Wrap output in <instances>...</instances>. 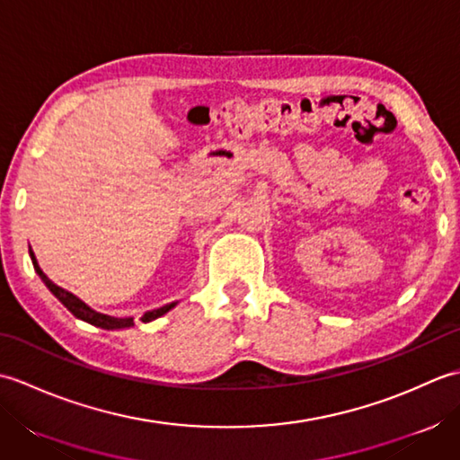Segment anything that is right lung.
Returning a JSON list of instances; mask_svg holds the SVG:
<instances>
[{
  "label": "right lung",
  "mask_w": 460,
  "mask_h": 460,
  "mask_svg": "<svg viewBox=\"0 0 460 460\" xmlns=\"http://www.w3.org/2000/svg\"><path fill=\"white\" fill-rule=\"evenodd\" d=\"M29 257H31L33 269H35L37 275L41 277V280L45 282V287H47L49 290H51L53 295L63 302L65 308H66L68 312H73V314H75L76 318H81V320H84V322H89V324L104 328V330H120V328H130V326H134V318H114V316L101 314V312H94L93 308L86 306L81 298H76V296L71 295V292H68V290H65V288H61V287H57L53 280H49V277L41 270V267H39V262H37V259H35V252H33L31 249H29ZM173 306H175V302H172V305H165V306H162V308H155V310L146 312V314L142 316V322H152V320H155V318H160V316L165 314V312H170Z\"/></svg>",
  "instance_id": "add662e5"
}]
</instances>
